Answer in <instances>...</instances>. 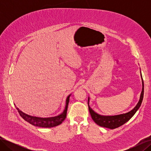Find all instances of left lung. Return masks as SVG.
I'll return each mask as SVG.
<instances>
[{
	"label": "left lung",
	"mask_w": 151,
	"mask_h": 151,
	"mask_svg": "<svg viewBox=\"0 0 151 151\" xmlns=\"http://www.w3.org/2000/svg\"><path fill=\"white\" fill-rule=\"evenodd\" d=\"M141 77H142V74H141ZM143 98H144V81L142 79V92L140 94L139 101L137 103V104L136 105V106L129 112L125 114H122V115H115V116H102V115H98V114L96 113H95L93 109L90 108L89 105V98H88V104L89 110L91 114V118H93V120L96 123V124H98V125L101 127L108 128V129H114L123 125L124 123L127 122L132 116L134 115V114L140 108L142 102Z\"/></svg>",
	"instance_id": "obj_1"
}]
</instances>
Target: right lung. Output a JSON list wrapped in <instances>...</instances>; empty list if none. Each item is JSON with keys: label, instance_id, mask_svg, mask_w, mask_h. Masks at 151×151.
Returning a JSON list of instances; mask_svg holds the SVG:
<instances>
[{"label": "right lung", "instance_id": "right-lung-1", "mask_svg": "<svg viewBox=\"0 0 151 151\" xmlns=\"http://www.w3.org/2000/svg\"><path fill=\"white\" fill-rule=\"evenodd\" d=\"M69 95L67 98L66 99V105L64 111H63L62 113L58 116H54V117H50V118H39L36 116H32L30 115H27V114L22 112L20 111L19 109L16 107L18 112H19L20 116L23 118L24 120L29 122L30 124L33 125L36 127H44V128H51L53 127H56L62 123V122L65 119L66 115H67V108L68 102H69Z\"/></svg>", "mask_w": 151, "mask_h": 151}]
</instances>
